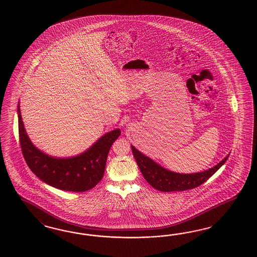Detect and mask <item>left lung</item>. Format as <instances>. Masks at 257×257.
Returning <instances> with one entry per match:
<instances>
[{
    "instance_id": "obj_1",
    "label": "left lung",
    "mask_w": 257,
    "mask_h": 257,
    "mask_svg": "<svg viewBox=\"0 0 257 257\" xmlns=\"http://www.w3.org/2000/svg\"><path fill=\"white\" fill-rule=\"evenodd\" d=\"M131 147L133 155L143 177L152 187L163 192L184 191L201 186L225 163L229 157L228 155L219 163L207 171L195 173H178L165 169L148 156L140 153L138 149L134 146Z\"/></svg>"
}]
</instances>
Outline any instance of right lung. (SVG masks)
I'll list each match as a JSON object with an SVG mask.
<instances>
[{
    "mask_svg": "<svg viewBox=\"0 0 257 257\" xmlns=\"http://www.w3.org/2000/svg\"><path fill=\"white\" fill-rule=\"evenodd\" d=\"M20 143L28 167L39 179L52 187L73 192H84L91 189L101 181L109 150L120 136V130L106 133L84 153L71 157L49 156L37 148L24 128L18 105Z\"/></svg>",
    "mask_w": 257,
    "mask_h": 257,
    "instance_id": "1",
    "label": "right lung"
}]
</instances>
